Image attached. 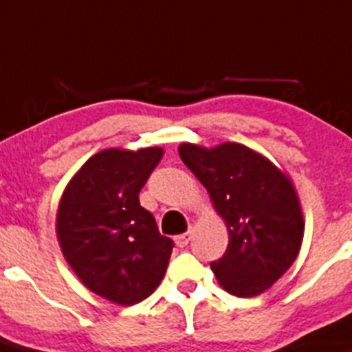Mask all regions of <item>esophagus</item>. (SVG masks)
<instances>
[{"instance_id": "1", "label": "esophagus", "mask_w": 352, "mask_h": 352, "mask_svg": "<svg viewBox=\"0 0 352 352\" xmlns=\"http://www.w3.org/2000/svg\"><path fill=\"white\" fill-rule=\"evenodd\" d=\"M190 238H192V232H190V231L184 232V234L175 236V243H177V246H179V248L187 246L188 241H190Z\"/></svg>"}]
</instances>
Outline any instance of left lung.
I'll return each instance as SVG.
<instances>
[{
    "instance_id": "8db88e82",
    "label": "left lung",
    "mask_w": 352,
    "mask_h": 352,
    "mask_svg": "<svg viewBox=\"0 0 352 352\" xmlns=\"http://www.w3.org/2000/svg\"><path fill=\"white\" fill-rule=\"evenodd\" d=\"M179 153L228 226V250L210 263L214 275L236 297L260 295L300 251L303 217L290 179L239 143L214 148L182 143Z\"/></svg>"
}]
</instances>
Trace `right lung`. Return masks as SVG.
<instances>
[{"instance_id": "1", "label": "right lung", "mask_w": 352, "mask_h": 352, "mask_svg": "<svg viewBox=\"0 0 352 352\" xmlns=\"http://www.w3.org/2000/svg\"><path fill=\"white\" fill-rule=\"evenodd\" d=\"M164 150L99 151L80 166L62 195L57 234L62 253L91 292L120 303L145 300L165 275L173 241L140 206Z\"/></svg>"}]
</instances>
